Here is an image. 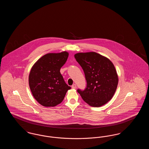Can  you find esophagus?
<instances>
[{
  "mask_svg": "<svg viewBox=\"0 0 149 149\" xmlns=\"http://www.w3.org/2000/svg\"><path fill=\"white\" fill-rule=\"evenodd\" d=\"M71 88H72V89H76L77 85H76V84H73V85L71 86Z\"/></svg>",
  "mask_w": 149,
  "mask_h": 149,
  "instance_id": "1",
  "label": "esophagus"
}]
</instances>
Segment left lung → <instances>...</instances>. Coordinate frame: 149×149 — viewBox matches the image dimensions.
<instances>
[{"instance_id":"8db88e82","label":"left lung","mask_w":149,"mask_h":149,"mask_svg":"<svg viewBox=\"0 0 149 149\" xmlns=\"http://www.w3.org/2000/svg\"><path fill=\"white\" fill-rule=\"evenodd\" d=\"M74 57L84 72L87 83L84 91H77L82 99L94 107L106 104L113 97L118 83L113 63L95 52L77 53Z\"/></svg>"}]
</instances>
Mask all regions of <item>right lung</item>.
<instances>
[{
  "instance_id": "add662e5",
  "label": "right lung",
  "mask_w": 149,
  "mask_h": 149,
  "mask_svg": "<svg viewBox=\"0 0 149 149\" xmlns=\"http://www.w3.org/2000/svg\"><path fill=\"white\" fill-rule=\"evenodd\" d=\"M69 53H49L39 58L31 68L29 85L36 100L43 106L55 107L63 100L71 87L66 84L60 70Z\"/></svg>"
}]
</instances>
